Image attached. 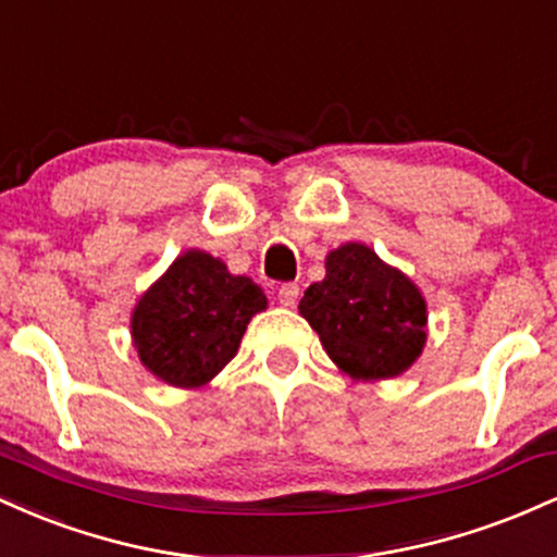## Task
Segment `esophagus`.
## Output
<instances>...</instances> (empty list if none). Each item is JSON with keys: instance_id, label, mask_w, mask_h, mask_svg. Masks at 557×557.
<instances>
[{"instance_id": "esophagus-1", "label": "esophagus", "mask_w": 557, "mask_h": 557, "mask_svg": "<svg viewBox=\"0 0 557 557\" xmlns=\"http://www.w3.org/2000/svg\"><path fill=\"white\" fill-rule=\"evenodd\" d=\"M298 296H300V287H298L296 283H285V285H280V290H277V300H280V304L285 306V309H293V306L298 304Z\"/></svg>"}]
</instances>
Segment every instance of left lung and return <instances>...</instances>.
<instances>
[{
  "label": "left lung",
  "mask_w": 557,
  "mask_h": 557,
  "mask_svg": "<svg viewBox=\"0 0 557 557\" xmlns=\"http://www.w3.org/2000/svg\"><path fill=\"white\" fill-rule=\"evenodd\" d=\"M324 270L298 311L341 374L380 382L408 372L426 345L430 314L419 285L359 240L332 248Z\"/></svg>",
  "instance_id": "obj_1"
}]
</instances>
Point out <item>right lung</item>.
<instances>
[{
  "mask_svg": "<svg viewBox=\"0 0 557 557\" xmlns=\"http://www.w3.org/2000/svg\"><path fill=\"white\" fill-rule=\"evenodd\" d=\"M264 309V290L251 277L188 248L133 306V348L164 385L203 387L233 361L248 322Z\"/></svg>",
  "mask_w": 557,
  "mask_h": 557,
  "instance_id": "obj_1",
  "label": "right lung"
}]
</instances>
